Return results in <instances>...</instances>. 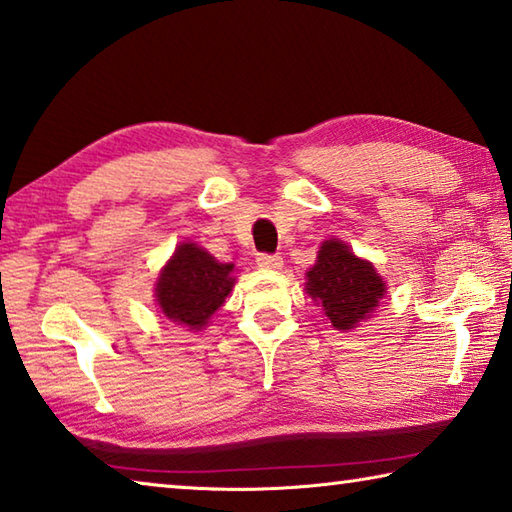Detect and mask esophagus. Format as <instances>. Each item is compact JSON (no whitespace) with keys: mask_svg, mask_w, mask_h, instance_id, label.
Wrapping results in <instances>:
<instances>
[{"mask_svg":"<svg viewBox=\"0 0 512 512\" xmlns=\"http://www.w3.org/2000/svg\"><path fill=\"white\" fill-rule=\"evenodd\" d=\"M257 266L266 268V271H277V268H282V257L271 255V253H259L257 255Z\"/></svg>","mask_w":512,"mask_h":512,"instance_id":"1","label":"esophagus"}]
</instances>
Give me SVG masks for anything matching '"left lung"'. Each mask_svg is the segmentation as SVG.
Returning a JSON list of instances; mask_svg holds the SVG:
<instances>
[{
	"mask_svg": "<svg viewBox=\"0 0 512 512\" xmlns=\"http://www.w3.org/2000/svg\"><path fill=\"white\" fill-rule=\"evenodd\" d=\"M306 293L322 306L333 327L345 331L369 318L385 293V284L374 266L353 255L347 244L329 239L320 248L318 262L306 273Z\"/></svg>",
	"mask_w": 512,
	"mask_h": 512,
	"instance_id": "8db88e82",
	"label": "left lung"
}]
</instances>
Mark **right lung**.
Wrapping results in <instances>:
<instances>
[{
	"label": "right lung",
	"mask_w": 512,
	"mask_h": 512,
	"mask_svg": "<svg viewBox=\"0 0 512 512\" xmlns=\"http://www.w3.org/2000/svg\"><path fill=\"white\" fill-rule=\"evenodd\" d=\"M230 273L232 264H219L197 244H181L156 282V300L172 322L201 329L232 291Z\"/></svg>",
	"instance_id": "obj_1"
}]
</instances>
